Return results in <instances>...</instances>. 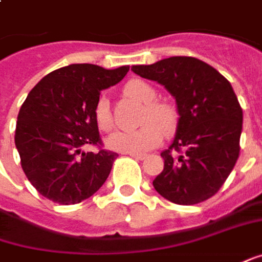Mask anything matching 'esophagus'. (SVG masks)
Instances as JSON below:
<instances>
[{"label": "esophagus", "mask_w": 262, "mask_h": 262, "mask_svg": "<svg viewBox=\"0 0 262 262\" xmlns=\"http://www.w3.org/2000/svg\"><path fill=\"white\" fill-rule=\"evenodd\" d=\"M129 155H130L132 158L138 159V161H142V159L146 158V155H145V154H129Z\"/></svg>", "instance_id": "obj_1"}]
</instances>
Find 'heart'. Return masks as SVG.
I'll return each instance as SVG.
<instances>
[{
  "label": "heart",
  "instance_id": "obj_1",
  "mask_svg": "<svg viewBox=\"0 0 262 262\" xmlns=\"http://www.w3.org/2000/svg\"><path fill=\"white\" fill-rule=\"evenodd\" d=\"M124 93L145 104L140 123L136 130H120L113 133L107 143L114 150L124 154H142L157 148L165 136H172L180 124V113L174 104L155 101L158 93L152 85L142 79H130L124 85ZM94 119L98 129L108 132L113 129V113L110 103L101 97L94 107Z\"/></svg>",
  "mask_w": 262,
  "mask_h": 262
}]
</instances>
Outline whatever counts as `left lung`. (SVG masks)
I'll use <instances>...</instances> for the list:
<instances>
[{
    "mask_svg": "<svg viewBox=\"0 0 262 262\" xmlns=\"http://www.w3.org/2000/svg\"><path fill=\"white\" fill-rule=\"evenodd\" d=\"M132 71L157 81L176 97L180 124L171 146L161 154L164 169L154 187L176 204L213 197L239 157L242 108L230 82L191 56H172Z\"/></svg>",
    "mask_w": 262,
    "mask_h": 262,
    "instance_id": "1",
    "label": "left lung"
}]
</instances>
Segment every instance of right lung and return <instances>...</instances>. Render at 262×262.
Here are the masks:
<instances>
[{
    "mask_svg": "<svg viewBox=\"0 0 262 262\" xmlns=\"http://www.w3.org/2000/svg\"><path fill=\"white\" fill-rule=\"evenodd\" d=\"M127 72L129 67L74 63L48 74L29 93L14 140L24 174L43 197L81 203L105 183L119 155L103 149L94 107L101 90L116 85ZM84 144L99 150L81 152Z\"/></svg>",
    "mask_w": 262,
    "mask_h": 262,
    "instance_id": "add662e5",
    "label": "right lung"
}]
</instances>
